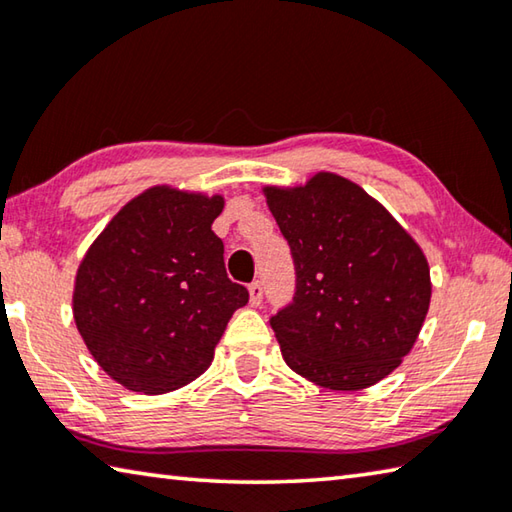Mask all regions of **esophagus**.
<instances>
[{
  "label": "esophagus",
  "mask_w": 512,
  "mask_h": 512,
  "mask_svg": "<svg viewBox=\"0 0 512 512\" xmlns=\"http://www.w3.org/2000/svg\"><path fill=\"white\" fill-rule=\"evenodd\" d=\"M261 301H263V283L254 281L249 285V303L251 306H261Z\"/></svg>",
  "instance_id": "obj_1"
}]
</instances>
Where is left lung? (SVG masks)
I'll use <instances>...</instances> for the list:
<instances>
[{"mask_svg":"<svg viewBox=\"0 0 512 512\" xmlns=\"http://www.w3.org/2000/svg\"><path fill=\"white\" fill-rule=\"evenodd\" d=\"M297 267L294 303L272 317L285 364L333 391L387 378L425 324L432 279L418 242L384 206L328 170L263 186Z\"/></svg>","mask_w":512,"mask_h":512,"instance_id":"obj_1","label":"left lung"}]
</instances>
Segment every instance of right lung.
Segmentation results:
<instances>
[{
    "instance_id": "1",
    "label": "right lung",
    "mask_w": 512,
    "mask_h": 512,
    "mask_svg": "<svg viewBox=\"0 0 512 512\" xmlns=\"http://www.w3.org/2000/svg\"><path fill=\"white\" fill-rule=\"evenodd\" d=\"M222 209L220 193L150 186L85 251L71 310L87 351L121 387L159 396L200 378L247 303L211 229Z\"/></svg>"
}]
</instances>
